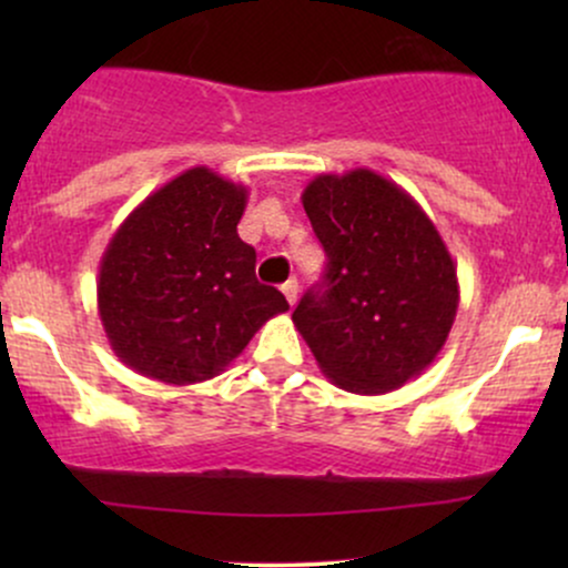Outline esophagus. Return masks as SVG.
Instances as JSON below:
<instances>
[{
  "label": "esophagus",
  "mask_w": 568,
  "mask_h": 568,
  "mask_svg": "<svg viewBox=\"0 0 568 568\" xmlns=\"http://www.w3.org/2000/svg\"><path fill=\"white\" fill-rule=\"evenodd\" d=\"M285 293V298H288V304L293 306L296 304V298H298V283L296 280H288V283H283V288H280Z\"/></svg>",
  "instance_id": "esophagus-1"
}]
</instances>
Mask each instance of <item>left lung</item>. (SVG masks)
<instances>
[{"label":"left lung","mask_w":568,"mask_h":568,"mask_svg":"<svg viewBox=\"0 0 568 568\" xmlns=\"http://www.w3.org/2000/svg\"><path fill=\"white\" fill-rule=\"evenodd\" d=\"M328 266L293 325L336 387L393 393L433 366L459 306L456 264L406 189L355 168L302 194Z\"/></svg>","instance_id":"1"}]
</instances>
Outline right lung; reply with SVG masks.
<instances>
[{
  "label": "right lung",
  "mask_w": 568,
  "mask_h": 568,
  "mask_svg": "<svg viewBox=\"0 0 568 568\" xmlns=\"http://www.w3.org/2000/svg\"><path fill=\"white\" fill-rule=\"evenodd\" d=\"M247 189L189 168L135 207L98 270V315L114 355L165 384L213 379L270 317L288 310L256 280L237 224Z\"/></svg>",
  "instance_id": "right-lung-1"
}]
</instances>
